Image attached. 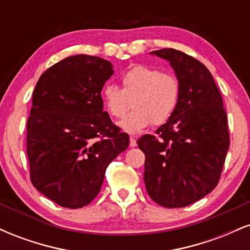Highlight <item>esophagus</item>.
Instances as JSON below:
<instances>
[{
	"instance_id": "1",
	"label": "esophagus",
	"mask_w": 250,
	"mask_h": 250,
	"mask_svg": "<svg viewBox=\"0 0 250 250\" xmlns=\"http://www.w3.org/2000/svg\"><path fill=\"white\" fill-rule=\"evenodd\" d=\"M129 142H130V143H129V146H130V147H136V145H137L136 140H135L133 136H130V139H129Z\"/></svg>"
}]
</instances>
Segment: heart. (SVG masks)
I'll list each match as a JSON object with an SVG mask.
<instances>
[{
    "label": "heart",
    "instance_id": "1",
    "mask_svg": "<svg viewBox=\"0 0 250 250\" xmlns=\"http://www.w3.org/2000/svg\"><path fill=\"white\" fill-rule=\"evenodd\" d=\"M122 89L105 84L101 96L108 114L122 119L131 107L134 111L120 123L125 131L136 134L153 123L165 125L174 115L180 101L181 84L171 73L147 65H134L121 77Z\"/></svg>",
    "mask_w": 250,
    "mask_h": 250
}]
</instances>
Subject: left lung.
Wrapping results in <instances>:
<instances>
[{"label":"left lung","mask_w":250,"mask_h":250,"mask_svg":"<svg viewBox=\"0 0 250 250\" xmlns=\"http://www.w3.org/2000/svg\"><path fill=\"white\" fill-rule=\"evenodd\" d=\"M170 62L181 84L174 115L137 140L145 153L146 189L166 208L187 207L219 183L230 139L222 96L210 71L183 51H153Z\"/></svg>","instance_id":"8db88e82"}]
</instances>
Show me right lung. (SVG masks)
Segmentation results:
<instances>
[{
	"label": "right lung",
	"instance_id": "1",
	"mask_svg": "<svg viewBox=\"0 0 250 250\" xmlns=\"http://www.w3.org/2000/svg\"><path fill=\"white\" fill-rule=\"evenodd\" d=\"M101 57L75 55L40 76L27 120V155L33 186L61 207L89 205L109 163L129 146L103 111L101 90L113 75Z\"/></svg>",
	"mask_w": 250,
	"mask_h": 250
}]
</instances>
